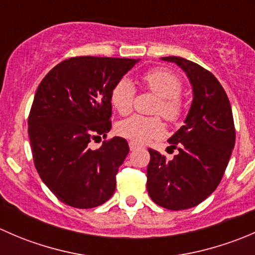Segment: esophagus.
I'll return each instance as SVG.
<instances>
[{
  "label": "esophagus",
  "mask_w": 255,
  "mask_h": 255,
  "mask_svg": "<svg viewBox=\"0 0 255 255\" xmlns=\"http://www.w3.org/2000/svg\"><path fill=\"white\" fill-rule=\"evenodd\" d=\"M138 148H140L139 144H137L134 142H129V149H130V150H135V149H138Z\"/></svg>",
  "instance_id": "1"
}]
</instances>
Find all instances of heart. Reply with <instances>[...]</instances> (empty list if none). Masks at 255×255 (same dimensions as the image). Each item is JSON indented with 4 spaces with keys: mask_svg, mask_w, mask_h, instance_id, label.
Masks as SVG:
<instances>
[{
    "mask_svg": "<svg viewBox=\"0 0 255 255\" xmlns=\"http://www.w3.org/2000/svg\"><path fill=\"white\" fill-rule=\"evenodd\" d=\"M146 89L159 96L155 112L160 113L169 122H177L184 112V104L180 97L181 81L174 73L163 69L148 71L143 75ZM135 87L129 79L123 78L116 82L111 91V104L121 115H127L133 107ZM116 130L120 135L135 143H146L164 134V123L159 117L133 115L117 123Z\"/></svg>",
    "mask_w": 255,
    "mask_h": 255,
    "instance_id": "obj_1",
    "label": "heart"
}]
</instances>
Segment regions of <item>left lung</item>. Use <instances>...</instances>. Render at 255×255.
<instances>
[{"label":"left lung","mask_w":255,"mask_h":255,"mask_svg":"<svg viewBox=\"0 0 255 255\" xmlns=\"http://www.w3.org/2000/svg\"><path fill=\"white\" fill-rule=\"evenodd\" d=\"M161 60L185 71L194 97L185 125L168 140L179 153L166 160L149 149L146 190L159 206L186 210L201 204L220 184L235 148V122L227 94L210 71L179 56Z\"/></svg>","instance_id":"1"}]
</instances>
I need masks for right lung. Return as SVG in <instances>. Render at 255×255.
<instances>
[{
	"mask_svg": "<svg viewBox=\"0 0 255 255\" xmlns=\"http://www.w3.org/2000/svg\"><path fill=\"white\" fill-rule=\"evenodd\" d=\"M138 61L76 56L54 66L38 86L28 118L34 165L69 206L97 207L115 192L127 140L115 137L95 150L90 142L111 129V91Z\"/></svg>",
	"mask_w": 255,
	"mask_h": 255,
	"instance_id": "obj_1",
	"label": "right lung"
}]
</instances>
